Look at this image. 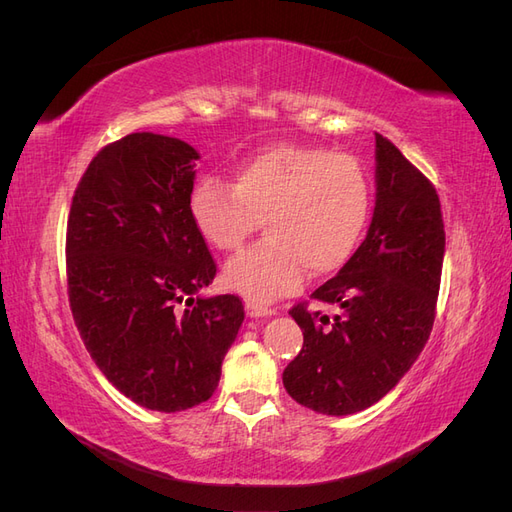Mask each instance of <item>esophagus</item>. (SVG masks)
<instances>
[{"instance_id":"esophagus-1","label":"esophagus","mask_w":512,"mask_h":512,"mask_svg":"<svg viewBox=\"0 0 512 512\" xmlns=\"http://www.w3.org/2000/svg\"><path fill=\"white\" fill-rule=\"evenodd\" d=\"M245 314L250 318H265V316H271L275 314V309L267 307V305H260L256 301H247L245 303Z\"/></svg>"}]
</instances>
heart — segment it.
<instances>
[{"label": "heart", "mask_w": 512, "mask_h": 512, "mask_svg": "<svg viewBox=\"0 0 512 512\" xmlns=\"http://www.w3.org/2000/svg\"><path fill=\"white\" fill-rule=\"evenodd\" d=\"M196 230L235 252L258 224L267 239L224 269V284L252 301H273L309 275L342 269L369 218V183L354 158L320 147L271 145L243 160L232 185L203 179L190 200Z\"/></svg>", "instance_id": "1"}]
</instances>
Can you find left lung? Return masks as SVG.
<instances>
[{
  "instance_id": "left-lung-1",
  "label": "left lung",
  "mask_w": 512,
  "mask_h": 512,
  "mask_svg": "<svg viewBox=\"0 0 512 512\" xmlns=\"http://www.w3.org/2000/svg\"><path fill=\"white\" fill-rule=\"evenodd\" d=\"M442 260L436 190L376 134V205L367 235L333 280L312 294L335 314L290 309L303 331V350L284 369L288 395L329 416L378 404L427 344Z\"/></svg>"
}]
</instances>
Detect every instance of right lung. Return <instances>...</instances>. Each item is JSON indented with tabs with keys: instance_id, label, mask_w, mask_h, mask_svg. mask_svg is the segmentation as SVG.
Segmentation results:
<instances>
[{
	"instance_id": "add662e5",
	"label": "right lung",
	"mask_w": 512,
	"mask_h": 512,
	"mask_svg": "<svg viewBox=\"0 0 512 512\" xmlns=\"http://www.w3.org/2000/svg\"><path fill=\"white\" fill-rule=\"evenodd\" d=\"M196 160L179 138L128 134L91 160L68 218L70 307L87 352L119 393L168 414L215 393L245 318L235 294H198L215 262L190 211Z\"/></svg>"
}]
</instances>
